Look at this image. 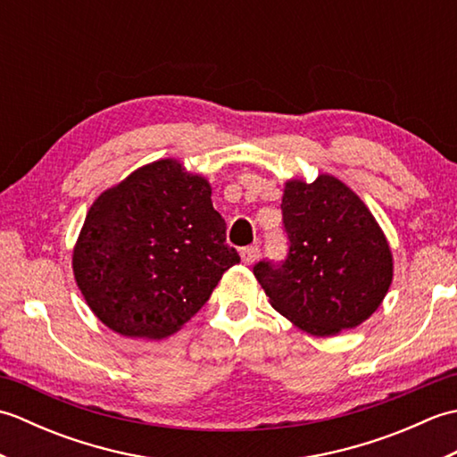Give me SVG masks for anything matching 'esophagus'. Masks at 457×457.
Instances as JSON below:
<instances>
[{
	"label": "esophagus",
	"mask_w": 457,
	"mask_h": 457,
	"mask_svg": "<svg viewBox=\"0 0 457 457\" xmlns=\"http://www.w3.org/2000/svg\"><path fill=\"white\" fill-rule=\"evenodd\" d=\"M239 255H241V261H244L245 265H253L255 261L259 259V255H261V249L257 245H249V247L241 249Z\"/></svg>",
	"instance_id": "esophagus-1"
}]
</instances>
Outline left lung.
<instances>
[{
	"label": "left lung",
	"mask_w": 457,
	"mask_h": 457,
	"mask_svg": "<svg viewBox=\"0 0 457 457\" xmlns=\"http://www.w3.org/2000/svg\"><path fill=\"white\" fill-rule=\"evenodd\" d=\"M280 208L288 257L253 267L270 306L316 337L363 324L393 283L389 241L371 210L332 174L287 180Z\"/></svg>",
	"instance_id": "8db88e82"
}]
</instances>
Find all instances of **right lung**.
I'll return each instance as SVG.
<instances>
[{"label": "right lung", "mask_w": 457, "mask_h": 457, "mask_svg": "<svg viewBox=\"0 0 457 457\" xmlns=\"http://www.w3.org/2000/svg\"><path fill=\"white\" fill-rule=\"evenodd\" d=\"M236 263L208 179L177 159L143 164L104 190L72 251L76 285L96 318L143 339L179 332Z\"/></svg>", "instance_id": "1"}]
</instances>
